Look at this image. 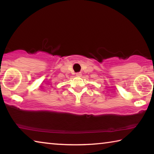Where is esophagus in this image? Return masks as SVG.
<instances>
[{"label": "esophagus", "mask_w": 154, "mask_h": 154, "mask_svg": "<svg viewBox=\"0 0 154 154\" xmlns=\"http://www.w3.org/2000/svg\"><path fill=\"white\" fill-rule=\"evenodd\" d=\"M76 75H77V77H82V74L81 73V72H77V73H76Z\"/></svg>", "instance_id": "1"}]
</instances>
